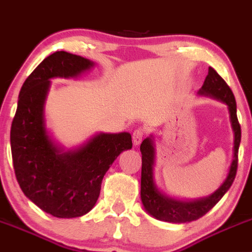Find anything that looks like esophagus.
<instances>
[{
    "mask_svg": "<svg viewBox=\"0 0 252 252\" xmlns=\"http://www.w3.org/2000/svg\"><path fill=\"white\" fill-rule=\"evenodd\" d=\"M144 134H145V131H144L143 128H138V129H135V130H134V133H133L134 145L138 146L139 144L141 143V140H143V138H144Z\"/></svg>",
    "mask_w": 252,
    "mask_h": 252,
    "instance_id": "34e87169",
    "label": "esophagus"
}]
</instances>
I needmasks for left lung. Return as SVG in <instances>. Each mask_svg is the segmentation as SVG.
<instances>
[{"mask_svg": "<svg viewBox=\"0 0 252 252\" xmlns=\"http://www.w3.org/2000/svg\"><path fill=\"white\" fill-rule=\"evenodd\" d=\"M199 96L212 97L214 99L223 102L228 106L229 118H230L231 129L234 134L233 160L229 167L224 182L219 186L217 191L209 194L208 197L198 199H180L176 197H170L163 193L155 182L154 166L156 161V145L153 134L144 139L140 145L141 151V188L140 197L144 209L154 218L168 223H188L197 220L204 214L208 213L221 197L228 192L233 185L234 178L238 168V153L241 140V129L236 116V102L230 87L219 76L218 72L209 67L208 75L204 80L203 86L198 91Z\"/></svg>", "mask_w": 252, "mask_h": 252, "instance_id": "left-lung-1", "label": "left lung"}]
</instances>
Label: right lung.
<instances>
[{
  "label": "right lung",
  "mask_w": 252,
  "mask_h": 252,
  "mask_svg": "<svg viewBox=\"0 0 252 252\" xmlns=\"http://www.w3.org/2000/svg\"><path fill=\"white\" fill-rule=\"evenodd\" d=\"M94 61L66 51L44 59L27 77L11 126L14 173L22 191L41 211L56 218L89 213L113 161L133 146L131 135L97 133L77 148L65 150L46 129L45 101L50 80L76 79Z\"/></svg>",
  "instance_id": "obj_1"
}]
</instances>
